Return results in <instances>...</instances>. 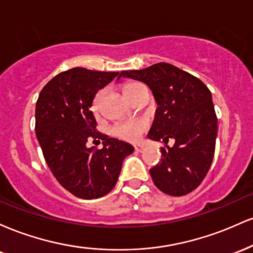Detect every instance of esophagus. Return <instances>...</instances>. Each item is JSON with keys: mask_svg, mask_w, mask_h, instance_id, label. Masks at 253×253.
Instances as JSON below:
<instances>
[{"mask_svg": "<svg viewBox=\"0 0 253 253\" xmlns=\"http://www.w3.org/2000/svg\"><path fill=\"white\" fill-rule=\"evenodd\" d=\"M134 150L136 151V152H143V151L145 150V147L143 146V145H135Z\"/></svg>", "mask_w": 253, "mask_h": 253, "instance_id": "34e87169", "label": "esophagus"}]
</instances>
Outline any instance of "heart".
I'll return each instance as SVG.
<instances>
[{
  "mask_svg": "<svg viewBox=\"0 0 253 253\" xmlns=\"http://www.w3.org/2000/svg\"><path fill=\"white\" fill-rule=\"evenodd\" d=\"M136 85H139L138 83H128L124 86V92L126 96H129V94L132 92V90L135 88ZM101 98H102V91L97 92L95 95L94 100L91 103V109L94 112V114H98L100 113V106H101ZM147 124L144 120L140 119H135V120L130 121H125V123H120L114 125V126L110 128V133L112 135L117 136V138L121 139V140L126 141H135L138 140L139 136L143 134V132L146 129Z\"/></svg>",
  "mask_w": 253,
  "mask_h": 253,
  "instance_id": "b5f03b06",
  "label": "heart"
}]
</instances>
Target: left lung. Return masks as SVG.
Returning <instances> with one entry per match:
<instances>
[{"label": "left lung", "instance_id": "1", "mask_svg": "<svg viewBox=\"0 0 253 253\" xmlns=\"http://www.w3.org/2000/svg\"><path fill=\"white\" fill-rule=\"evenodd\" d=\"M120 77L138 80L152 90L158 107L147 136L165 144L175 140L172 147H161L163 158L150 169L153 183L168 195H187L201 184L215 151L217 119L211 90L168 63L123 71Z\"/></svg>", "mask_w": 253, "mask_h": 253}]
</instances>
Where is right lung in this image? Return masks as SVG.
I'll list each match as a JSON object with an SVG mask.
<instances>
[{"label": "right lung", "mask_w": 253, "mask_h": 253, "mask_svg": "<svg viewBox=\"0 0 253 253\" xmlns=\"http://www.w3.org/2000/svg\"><path fill=\"white\" fill-rule=\"evenodd\" d=\"M120 75L74 68L52 78L38 97L36 134L43 158L60 185L80 199L107 195L117 184L124 159L134 151L98 132L90 109L98 90ZM88 140H102L104 147L89 149Z\"/></svg>", "instance_id": "obj_1"}]
</instances>
